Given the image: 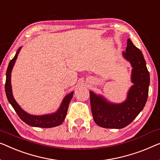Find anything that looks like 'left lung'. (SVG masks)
<instances>
[{"label": "left lung", "mask_w": 160, "mask_h": 160, "mask_svg": "<svg viewBox=\"0 0 160 160\" xmlns=\"http://www.w3.org/2000/svg\"><path fill=\"white\" fill-rule=\"evenodd\" d=\"M122 57L132 67L131 80L133 83L126 99L121 103H113L105 97L89 92L90 103L94 122L105 128L120 129L136 118L147 102L149 87V73L141 50L130 39L127 41Z\"/></svg>", "instance_id": "left-lung-1"}]
</instances>
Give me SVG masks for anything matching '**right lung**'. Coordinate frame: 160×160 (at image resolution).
<instances>
[{
    "instance_id": "right-lung-1",
    "label": "right lung",
    "mask_w": 160,
    "mask_h": 160,
    "mask_svg": "<svg viewBox=\"0 0 160 160\" xmlns=\"http://www.w3.org/2000/svg\"><path fill=\"white\" fill-rule=\"evenodd\" d=\"M21 49H22V47H20L17 50L14 58L9 63L6 71L5 89L7 99H8L9 103L14 109L16 112L17 113L20 118L29 126L38 127V128H52V127L60 126L64 121L65 118L66 116L69 102H70L71 99H72L73 92L65 96L59 108L55 112L50 113V114H45L42 115H31L23 110L17 102V101L15 100L14 97L13 96L12 87H11V71H12L13 67L14 66L16 60L17 59L18 55Z\"/></svg>"
}]
</instances>
